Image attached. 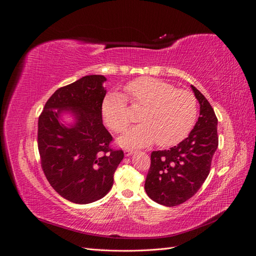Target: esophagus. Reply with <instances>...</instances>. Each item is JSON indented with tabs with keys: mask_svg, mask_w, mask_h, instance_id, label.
Instances as JSON below:
<instances>
[{
	"mask_svg": "<svg viewBox=\"0 0 256 256\" xmlns=\"http://www.w3.org/2000/svg\"><path fill=\"white\" fill-rule=\"evenodd\" d=\"M124 152H125V156H126V157H129V156H131V154H132L134 152V150L126 148L125 150H124Z\"/></svg>",
	"mask_w": 256,
	"mask_h": 256,
	"instance_id": "1",
	"label": "esophagus"
}]
</instances>
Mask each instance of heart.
Segmentation results:
<instances>
[{
	"label": "heart",
	"mask_w": 256,
	"mask_h": 256,
	"mask_svg": "<svg viewBox=\"0 0 256 256\" xmlns=\"http://www.w3.org/2000/svg\"><path fill=\"white\" fill-rule=\"evenodd\" d=\"M131 102L144 106L141 124L129 128L118 142L127 147H143L154 141L172 146L188 136L196 120L198 104L192 92L176 90L172 84L154 78H138L127 85ZM102 114L106 125L120 132L130 122L126 97L111 92L102 102Z\"/></svg>",
	"instance_id": "1"
}]
</instances>
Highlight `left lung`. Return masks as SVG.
I'll list each match as a JSON object with an SVG mask.
<instances>
[{"label": "left lung", "mask_w": 256, "mask_h": 256, "mask_svg": "<svg viewBox=\"0 0 256 256\" xmlns=\"http://www.w3.org/2000/svg\"><path fill=\"white\" fill-rule=\"evenodd\" d=\"M200 104V118L188 138L170 150L152 152L145 191L154 202L176 206L192 198L210 171L218 148V120L208 100L193 85Z\"/></svg>", "instance_id": "obj_1"}]
</instances>
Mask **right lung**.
I'll return each mask as SVG.
<instances>
[{
  "label": "right lung",
  "mask_w": 256,
  "mask_h": 256,
  "mask_svg": "<svg viewBox=\"0 0 256 256\" xmlns=\"http://www.w3.org/2000/svg\"><path fill=\"white\" fill-rule=\"evenodd\" d=\"M106 81L104 76L90 74L58 88L38 120L44 173L60 196L76 204L102 198L124 158L122 150L110 147L112 136L102 124Z\"/></svg>",
  "instance_id": "right-lung-1"
}]
</instances>
